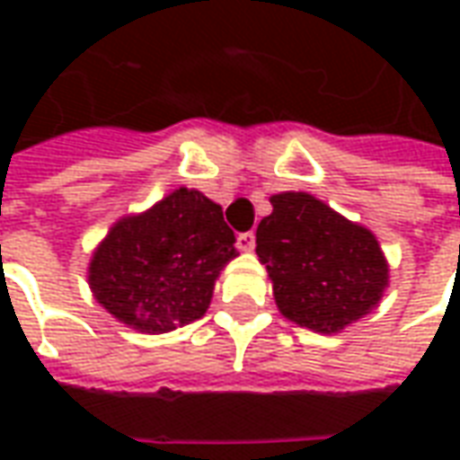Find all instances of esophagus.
Wrapping results in <instances>:
<instances>
[{
  "label": "esophagus",
  "mask_w": 460,
  "mask_h": 460,
  "mask_svg": "<svg viewBox=\"0 0 460 460\" xmlns=\"http://www.w3.org/2000/svg\"><path fill=\"white\" fill-rule=\"evenodd\" d=\"M253 246H256V236L251 231H243L236 236V249L239 251H253Z\"/></svg>",
  "instance_id": "obj_1"
}]
</instances>
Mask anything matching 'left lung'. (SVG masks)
<instances>
[{"mask_svg": "<svg viewBox=\"0 0 460 460\" xmlns=\"http://www.w3.org/2000/svg\"><path fill=\"white\" fill-rule=\"evenodd\" d=\"M270 204L256 229V253L280 313L330 335L375 308L386 288V261L372 231L305 191H283Z\"/></svg>", "mask_w": 460, "mask_h": 460, "instance_id": "left-lung-1", "label": "left lung"}]
</instances>
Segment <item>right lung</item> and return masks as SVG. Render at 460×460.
I'll return each mask as SVG.
<instances>
[{
  "label": "right lung",
  "mask_w": 460,
  "mask_h": 460,
  "mask_svg": "<svg viewBox=\"0 0 460 460\" xmlns=\"http://www.w3.org/2000/svg\"><path fill=\"white\" fill-rule=\"evenodd\" d=\"M234 241L219 204L181 187L118 221L93 253L88 280L125 325L170 332L207 313L214 280L236 256Z\"/></svg>",
  "instance_id": "right-lung-1"
}]
</instances>
